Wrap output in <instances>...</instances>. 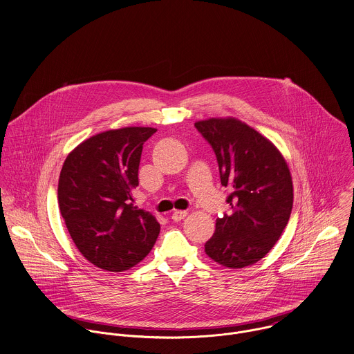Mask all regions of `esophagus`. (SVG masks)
<instances>
[{
	"instance_id": "1",
	"label": "esophagus",
	"mask_w": 354,
	"mask_h": 354,
	"mask_svg": "<svg viewBox=\"0 0 354 354\" xmlns=\"http://www.w3.org/2000/svg\"><path fill=\"white\" fill-rule=\"evenodd\" d=\"M187 215H188L187 211H174L173 215H171V219H173L174 222H180V221H183Z\"/></svg>"
}]
</instances>
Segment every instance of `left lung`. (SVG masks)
<instances>
[{
	"label": "left lung",
	"mask_w": 354,
	"mask_h": 354,
	"mask_svg": "<svg viewBox=\"0 0 354 354\" xmlns=\"http://www.w3.org/2000/svg\"><path fill=\"white\" fill-rule=\"evenodd\" d=\"M195 127L215 152L230 205L216 219L204 251L225 267L254 264L275 245L290 218L288 163L268 139L236 118H209Z\"/></svg>",
	"instance_id": "obj_1"
}]
</instances>
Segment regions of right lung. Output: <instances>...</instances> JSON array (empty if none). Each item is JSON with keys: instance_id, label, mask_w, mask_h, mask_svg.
<instances>
[{"instance_id": "right-lung-1", "label": "right lung", "mask_w": 354, "mask_h": 354, "mask_svg": "<svg viewBox=\"0 0 354 354\" xmlns=\"http://www.w3.org/2000/svg\"><path fill=\"white\" fill-rule=\"evenodd\" d=\"M155 128L131 127L98 133L71 152L58 180V205L80 253L106 271L121 272L152 250L160 226L133 205L132 189L145 142Z\"/></svg>"}]
</instances>
